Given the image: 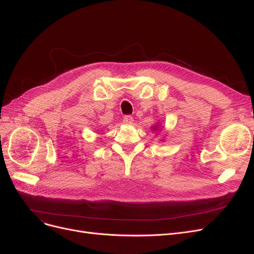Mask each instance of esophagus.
I'll list each match as a JSON object with an SVG mask.
<instances>
[{
	"mask_svg": "<svg viewBox=\"0 0 254 254\" xmlns=\"http://www.w3.org/2000/svg\"><path fill=\"white\" fill-rule=\"evenodd\" d=\"M123 122H124V124L126 125H131L133 123V118L131 115H125L124 119H123Z\"/></svg>",
	"mask_w": 254,
	"mask_h": 254,
	"instance_id": "1",
	"label": "esophagus"
}]
</instances>
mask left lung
<instances>
[{"mask_svg":"<svg viewBox=\"0 0 254 254\" xmlns=\"http://www.w3.org/2000/svg\"><path fill=\"white\" fill-rule=\"evenodd\" d=\"M150 128L152 129V131H156V132H157V131L159 132V131H160V129H161V128H160V126H159V124H156L155 126H151Z\"/></svg>","mask_w":254,"mask_h":254,"instance_id":"left-lung-1","label":"left lung"}]
</instances>
